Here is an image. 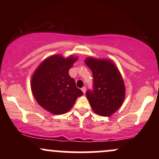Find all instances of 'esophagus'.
I'll list each match as a JSON object with an SVG mask.
<instances>
[{
	"label": "esophagus",
	"instance_id": "1",
	"mask_svg": "<svg viewBox=\"0 0 159 159\" xmlns=\"http://www.w3.org/2000/svg\"><path fill=\"white\" fill-rule=\"evenodd\" d=\"M81 90H82V92L84 93H86V87H82V88H81Z\"/></svg>",
	"mask_w": 159,
	"mask_h": 159
}]
</instances>
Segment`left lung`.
<instances>
[{"mask_svg":"<svg viewBox=\"0 0 159 159\" xmlns=\"http://www.w3.org/2000/svg\"><path fill=\"white\" fill-rule=\"evenodd\" d=\"M85 63L92 71L93 90L86 93L87 99L96 114L111 116L123 104L125 85L121 74L113 62L87 57Z\"/></svg>","mask_w":159,"mask_h":159,"instance_id":"obj_1","label":"left lung"}]
</instances>
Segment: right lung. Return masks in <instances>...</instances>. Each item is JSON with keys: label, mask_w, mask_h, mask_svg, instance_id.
<instances>
[{"label": "right lung", "mask_w": 159, "mask_h": 159, "mask_svg": "<svg viewBox=\"0 0 159 159\" xmlns=\"http://www.w3.org/2000/svg\"><path fill=\"white\" fill-rule=\"evenodd\" d=\"M78 60L72 55L64 58L53 55L36 69L31 79V90L38 104L54 114H63L73 106L83 92L77 88L69 70Z\"/></svg>", "instance_id": "right-lung-1"}]
</instances>
